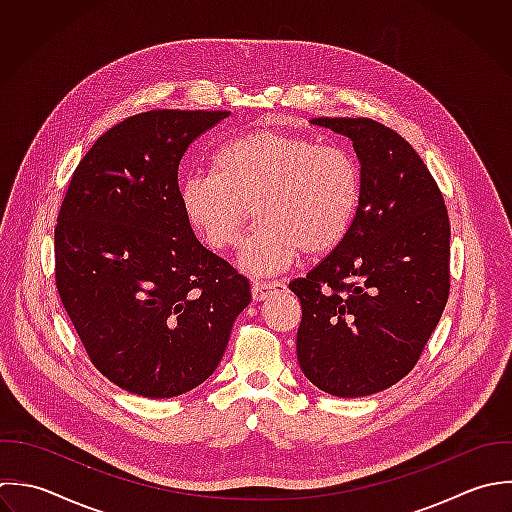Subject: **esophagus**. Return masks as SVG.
I'll return each mask as SVG.
<instances>
[{
    "mask_svg": "<svg viewBox=\"0 0 512 512\" xmlns=\"http://www.w3.org/2000/svg\"><path fill=\"white\" fill-rule=\"evenodd\" d=\"M281 291H285V283L281 281H255L251 285L253 301H265L271 293H281Z\"/></svg>",
    "mask_w": 512,
    "mask_h": 512,
    "instance_id": "1",
    "label": "esophagus"
}]
</instances>
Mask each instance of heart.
I'll return each instance as SVG.
<instances>
[{
  "label": "heart",
  "instance_id": "1",
  "mask_svg": "<svg viewBox=\"0 0 512 512\" xmlns=\"http://www.w3.org/2000/svg\"><path fill=\"white\" fill-rule=\"evenodd\" d=\"M215 171L181 179L179 199L191 227L213 249H229L251 217L239 267L255 277L285 271L303 251L321 255L347 235L361 197L355 159L339 147L259 127L223 143Z\"/></svg>",
  "mask_w": 512,
  "mask_h": 512
}]
</instances>
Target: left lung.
<instances>
[{
    "mask_svg": "<svg viewBox=\"0 0 512 512\" xmlns=\"http://www.w3.org/2000/svg\"><path fill=\"white\" fill-rule=\"evenodd\" d=\"M353 141L361 197L343 241L289 283L303 319L297 361L321 391L367 397L417 365L449 299L451 225L419 153L367 117H315Z\"/></svg>",
    "mask_w": 512,
    "mask_h": 512,
    "instance_id": "8db88e82",
    "label": "left lung"
}]
</instances>
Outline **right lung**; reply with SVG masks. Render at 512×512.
I'll return each mask as SVG.
<instances>
[{
    "mask_svg": "<svg viewBox=\"0 0 512 512\" xmlns=\"http://www.w3.org/2000/svg\"><path fill=\"white\" fill-rule=\"evenodd\" d=\"M229 111L153 109L79 161L55 227V285L95 369L171 399L223 359L249 281L195 237L179 199L187 147Z\"/></svg>",
    "mask_w": 512,
    "mask_h": 512,
    "instance_id": "right-lung-1",
    "label": "right lung"
}]
</instances>
